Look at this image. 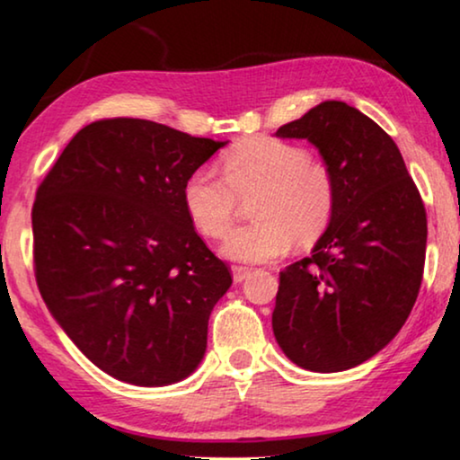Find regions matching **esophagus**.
<instances>
[{"label":"esophagus","mask_w":460,"mask_h":460,"mask_svg":"<svg viewBox=\"0 0 460 460\" xmlns=\"http://www.w3.org/2000/svg\"><path fill=\"white\" fill-rule=\"evenodd\" d=\"M249 273H252V269H249V266H232V277H234V283L245 281Z\"/></svg>","instance_id":"1"}]
</instances>
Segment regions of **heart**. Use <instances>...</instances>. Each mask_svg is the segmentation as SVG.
I'll list each match as a JSON object with an SVG mask.
<instances>
[{
    "label": "heart",
    "mask_w": 460,
    "mask_h": 460,
    "mask_svg": "<svg viewBox=\"0 0 460 460\" xmlns=\"http://www.w3.org/2000/svg\"><path fill=\"white\" fill-rule=\"evenodd\" d=\"M221 177L200 168L183 185V207L207 239H224L234 224L239 198L256 193L249 215L256 219L234 230L224 253L239 262L281 258L292 243L311 245L324 234L334 213V179L305 146L252 136L221 155Z\"/></svg>",
    "instance_id": "b5f03b06"
}]
</instances>
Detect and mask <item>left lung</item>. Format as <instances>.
Listing matches in <instances>:
<instances>
[{
	"label": "left lung",
	"mask_w": 460,
	"mask_h": 460,
	"mask_svg": "<svg viewBox=\"0 0 460 460\" xmlns=\"http://www.w3.org/2000/svg\"><path fill=\"white\" fill-rule=\"evenodd\" d=\"M307 138L334 179V213L309 258L279 273L273 332L309 371H345L393 341L424 273L427 211L403 155L373 119L328 100L277 129Z\"/></svg>",
	"instance_id": "obj_1"
}]
</instances>
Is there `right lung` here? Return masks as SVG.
<instances>
[{"label":"right lung","instance_id":"obj_1","mask_svg":"<svg viewBox=\"0 0 460 460\" xmlns=\"http://www.w3.org/2000/svg\"><path fill=\"white\" fill-rule=\"evenodd\" d=\"M224 145L146 119H100L38 187V290L76 348L121 382L166 386L200 365L232 275L187 217L183 185Z\"/></svg>","mask_w":460,"mask_h":460}]
</instances>
